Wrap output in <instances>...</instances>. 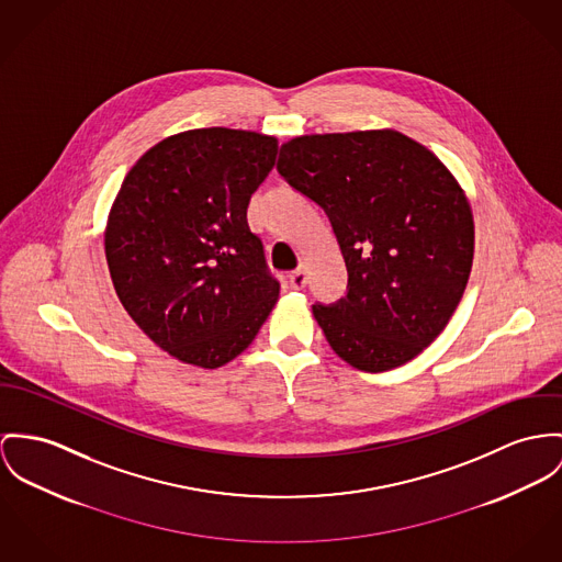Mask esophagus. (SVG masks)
<instances>
[{"label": "esophagus", "instance_id": "obj_1", "mask_svg": "<svg viewBox=\"0 0 562 562\" xmlns=\"http://www.w3.org/2000/svg\"><path fill=\"white\" fill-rule=\"evenodd\" d=\"M305 282H307V273H305V269H295L291 276H289V284L293 286V289H303L305 286Z\"/></svg>", "mask_w": 562, "mask_h": 562}]
</instances>
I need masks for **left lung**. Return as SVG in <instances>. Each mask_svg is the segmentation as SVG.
<instances>
[{
  "label": "left lung",
  "mask_w": 562,
  "mask_h": 562,
  "mask_svg": "<svg viewBox=\"0 0 562 562\" xmlns=\"http://www.w3.org/2000/svg\"><path fill=\"white\" fill-rule=\"evenodd\" d=\"M278 173L325 210L345 257V300L312 307L336 355L385 372L432 345L475 255L473 210L451 171L383 128L295 136L280 147Z\"/></svg>",
  "instance_id": "obj_1"
}]
</instances>
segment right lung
<instances>
[{"label":"right lung","mask_w":562,"mask_h":562,"mask_svg":"<svg viewBox=\"0 0 562 562\" xmlns=\"http://www.w3.org/2000/svg\"><path fill=\"white\" fill-rule=\"evenodd\" d=\"M278 138L196 128L149 147L106 220L104 255L122 305L171 357L214 370L241 355L280 297L248 226Z\"/></svg>","instance_id":"right-lung-1"}]
</instances>
